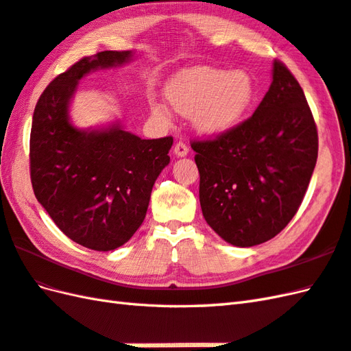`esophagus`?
Segmentation results:
<instances>
[{
	"instance_id": "esophagus-1",
	"label": "esophagus",
	"mask_w": 351,
	"mask_h": 351,
	"mask_svg": "<svg viewBox=\"0 0 351 351\" xmlns=\"http://www.w3.org/2000/svg\"><path fill=\"white\" fill-rule=\"evenodd\" d=\"M189 153V147L183 144V143H177L174 147V154L176 158H184V156H188Z\"/></svg>"
}]
</instances>
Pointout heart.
Wrapping results in <instances>:
<instances>
[{
	"instance_id": "heart-1",
	"label": "heart",
	"mask_w": 351,
	"mask_h": 351,
	"mask_svg": "<svg viewBox=\"0 0 351 351\" xmlns=\"http://www.w3.org/2000/svg\"><path fill=\"white\" fill-rule=\"evenodd\" d=\"M258 88L246 70L197 66L182 70L168 81L165 97L177 112L191 115L206 135H223L236 129L252 111ZM156 115L168 117V108L154 104Z\"/></svg>"
}]
</instances>
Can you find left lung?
<instances>
[{
	"label": "left lung",
	"mask_w": 351,
	"mask_h": 351,
	"mask_svg": "<svg viewBox=\"0 0 351 351\" xmlns=\"http://www.w3.org/2000/svg\"><path fill=\"white\" fill-rule=\"evenodd\" d=\"M192 149L206 222L227 243L249 247L275 237L298 212L318 136L299 82L275 61L269 91L251 119Z\"/></svg>",
	"instance_id": "8db88e82"
}]
</instances>
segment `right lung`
<instances>
[{"instance_id": "1", "label": "right lung", "mask_w": 351, "mask_h": 351, "mask_svg": "<svg viewBox=\"0 0 351 351\" xmlns=\"http://www.w3.org/2000/svg\"><path fill=\"white\" fill-rule=\"evenodd\" d=\"M132 60V51H104L80 60L46 87L31 124L34 195L69 239L93 251H114L135 234L156 178L169 163L171 136L141 139L120 120L81 129L70 119L82 77Z\"/></svg>"}]
</instances>
